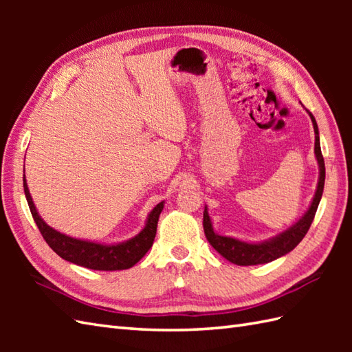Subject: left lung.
I'll use <instances>...</instances> for the list:
<instances>
[{
  "label": "left lung",
  "mask_w": 352,
  "mask_h": 352,
  "mask_svg": "<svg viewBox=\"0 0 352 352\" xmlns=\"http://www.w3.org/2000/svg\"><path fill=\"white\" fill-rule=\"evenodd\" d=\"M311 122H313V129H315V154L319 163V183H318V189L315 193V198L311 201V206L305 213L302 218L298 221L294 227H290L289 230L284 231L280 236H276L271 241L263 242V243H246L236 241L233 237H226V236H219L216 234L212 227L210 218H208L207 213V207L204 210V219H203V226H204V233L208 243H210L213 248L218 251L222 257H226L228 261L239 266H251V265H261V263H269L275 258H278L284 254L290 252L295 246L300 243L304 236L307 234V231L311 226L313 219H315V214L318 210L319 201L322 198V192H324V183H325V163H324V157L322 153H320V144H319V131H318V124L316 119L310 113Z\"/></svg>",
  "instance_id": "1"
}]
</instances>
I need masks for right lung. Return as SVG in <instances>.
Here are the masks:
<instances>
[{
  "instance_id": "1",
  "label": "right lung",
  "mask_w": 352,
  "mask_h": 352,
  "mask_svg": "<svg viewBox=\"0 0 352 352\" xmlns=\"http://www.w3.org/2000/svg\"><path fill=\"white\" fill-rule=\"evenodd\" d=\"M24 192L36 226L39 228L45 242L50 245V248L54 251L57 256L71 261V263L87 269H95V271H122V269H129L136 265L153 246L157 231V222H159V216L163 210L162 201V203L157 204L153 208V212L149 213L145 228L142 230L136 237L130 239V241L118 245H101L69 237L58 233L54 228L48 227L36 212L33 199L30 197V192L27 188L25 175Z\"/></svg>"
}]
</instances>
